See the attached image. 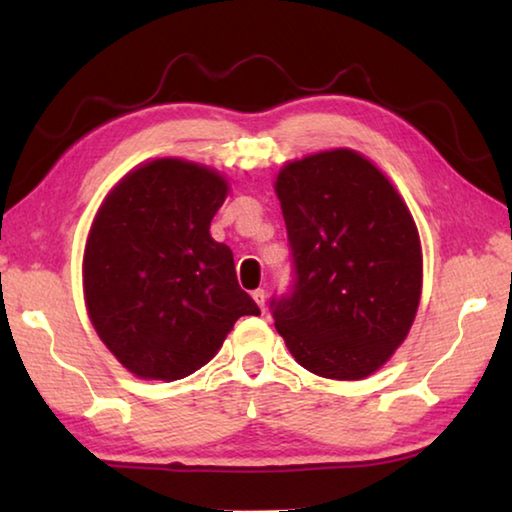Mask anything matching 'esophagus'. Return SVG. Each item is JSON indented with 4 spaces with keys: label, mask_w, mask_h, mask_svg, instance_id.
I'll return each mask as SVG.
<instances>
[{
    "label": "esophagus",
    "mask_w": 512,
    "mask_h": 512,
    "mask_svg": "<svg viewBox=\"0 0 512 512\" xmlns=\"http://www.w3.org/2000/svg\"><path fill=\"white\" fill-rule=\"evenodd\" d=\"M253 300L257 302L259 309H262V311L266 309V293H264V289H255L253 291Z\"/></svg>",
    "instance_id": "34e87169"
}]
</instances>
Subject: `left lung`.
Masks as SVG:
<instances>
[{
	"label": "left lung",
	"instance_id": "1",
	"mask_svg": "<svg viewBox=\"0 0 512 512\" xmlns=\"http://www.w3.org/2000/svg\"><path fill=\"white\" fill-rule=\"evenodd\" d=\"M291 250L289 291L271 300L302 368L363 379L409 334L422 289L418 228L375 164L350 149L289 162L275 183Z\"/></svg>",
	"mask_w": 512,
	"mask_h": 512
}]
</instances>
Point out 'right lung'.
<instances>
[{"instance_id":"right-lung-1","label":"right lung","mask_w":512,"mask_h":512,"mask_svg":"<svg viewBox=\"0 0 512 512\" xmlns=\"http://www.w3.org/2000/svg\"><path fill=\"white\" fill-rule=\"evenodd\" d=\"M225 194L216 171L162 158L128 173L92 223L85 305L99 339L137 377L192 375L241 316L259 314L232 250L210 237Z\"/></svg>"}]
</instances>
